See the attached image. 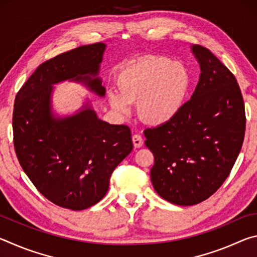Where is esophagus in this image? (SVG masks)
<instances>
[{
    "label": "esophagus",
    "instance_id": "esophagus-1",
    "mask_svg": "<svg viewBox=\"0 0 257 257\" xmlns=\"http://www.w3.org/2000/svg\"><path fill=\"white\" fill-rule=\"evenodd\" d=\"M133 144L134 146L136 147V149H139V147H142L143 144H144V141H143V137L141 136V135H134L133 136Z\"/></svg>",
    "mask_w": 257,
    "mask_h": 257
}]
</instances>
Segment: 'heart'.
<instances>
[{
  "instance_id": "b5f03b06",
  "label": "heart",
  "mask_w": 257,
  "mask_h": 257,
  "mask_svg": "<svg viewBox=\"0 0 257 257\" xmlns=\"http://www.w3.org/2000/svg\"><path fill=\"white\" fill-rule=\"evenodd\" d=\"M118 92L108 98L119 113H127L130 103L137 102L142 120L164 124L176 118L184 105L190 85L187 68L167 58H144L129 63L116 75Z\"/></svg>"
}]
</instances>
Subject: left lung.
I'll use <instances>...</instances> for the list:
<instances>
[{"instance_id":"8db88e82","label":"left lung","mask_w":257,"mask_h":257,"mask_svg":"<svg viewBox=\"0 0 257 257\" xmlns=\"http://www.w3.org/2000/svg\"><path fill=\"white\" fill-rule=\"evenodd\" d=\"M201 75L176 118L147 128L154 155L151 180L165 201L189 206L205 201L231 172L245 136V104L236 78L206 47L195 44Z\"/></svg>"}]
</instances>
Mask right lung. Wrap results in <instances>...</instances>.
Returning <instances> with one entry per match:
<instances>
[{
    "mask_svg": "<svg viewBox=\"0 0 257 257\" xmlns=\"http://www.w3.org/2000/svg\"><path fill=\"white\" fill-rule=\"evenodd\" d=\"M105 44L79 46L38 66L17 94L14 144L21 168L37 190L55 205L80 211L105 196L118 164L133 151L128 125L110 124L92 107L54 118L52 85L82 82L105 95L98 70Z\"/></svg>",
    "mask_w": 257,
    "mask_h": 257,
    "instance_id": "obj_1",
    "label": "right lung"
}]
</instances>
